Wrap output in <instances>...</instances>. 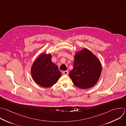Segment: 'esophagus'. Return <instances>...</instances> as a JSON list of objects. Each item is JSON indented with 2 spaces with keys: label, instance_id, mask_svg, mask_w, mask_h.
I'll use <instances>...</instances> for the list:
<instances>
[{
  "label": "esophagus",
  "instance_id": "esophagus-1",
  "mask_svg": "<svg viewBox=\"0 0 126 126\" xmlns=\"http://www.w3.org/2000/svg\"><path fill=\"white\" fill-rule=\"evenodd\" d=\"M62 74L63 75H68V74H69V72L68 71H63L62 72Z\"/></svg>",
  "mask_w": 126,
  "mask_h": 126
}]
</instances>
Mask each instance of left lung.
Masks as SVG:
<instances>
[{
  "label": "left lung",
  "mask_w": 126,
  "mask_h": 126,
  "mask_svg": "<svg viewBox=\"0 0 126 126\" xmlns=\"http://www.w3.org/2000/svg\"><path fill=\"white\" fill-rule=\"evenodd\" d=\"M101 71L99 60L90 50L85 48L76 53L73 68L69 75L76 87L87 89L97 83Z\"/></svg>",
  "instance_id": "left-lung-1"
}]
</instances>
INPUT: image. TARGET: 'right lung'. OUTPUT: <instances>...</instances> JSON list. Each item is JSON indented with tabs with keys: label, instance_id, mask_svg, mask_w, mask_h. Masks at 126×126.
<instances>
[{
	"label": "right lung",
	"instance_id": "obj_1",
	"mask_svg": "<svg viewBox=\"0 0 126 126\" xmlns=\"http://www.w3.org/2000/svg\"><path fill=\"white\" fill-rule=\"evenodd\" d=\"M34 81L40 86L49 88L56 83L62 74L51 61V55L42 53L36 59L31 68Z\"/></svg>",
	"mask_w": 126,
	"mask_h": 126
}]
</instances>
